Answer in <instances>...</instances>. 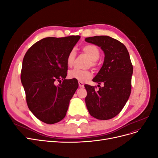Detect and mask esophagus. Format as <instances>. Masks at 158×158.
Instances as JSON below:
<instances>
[{"instance_id":"1","label":"esophagus","mask_w":158,"mask_h":158,"mask_svg":"<svg viewBox=\"0 0 158 158\" xmlns=\"http://www.w3.org/2000/svg\"><path fill=\"white\" fill-rule=\"evenodd\" d=\"M78 84H79V87H80V88H84V84L83 82H78Z\"/></svg>"}]
</instances>
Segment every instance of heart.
Returning a JSON list of instances; mask_svg holds the SVG:
<instances>
[{"label":"heart","mask_w":158,"mask_h":158,"mask_svg":"<svg viewBox=\"0 0 158 158\" xmlns=\"http://www.w3.org/2000/svg\"><path fill=\"white\" fill-rule=\"evenodd\" d=\"M82 51L90 59L89 66L95 65V61L98 60L100 56V51L98 47L94 45H87L83 47ZM76 58L75 49H72L68 55L66 63L69 66L73 64ZM69 77L70 79H74L78 82H87L92 77V73L89 70H83L80 69H73L69 72Z\"/></svg>","instance_id":"b5f03b06"}]
</instances>
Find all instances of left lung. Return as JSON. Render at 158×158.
Returning a JSON list of instances; mask_svg holds the SVG:
<instances>
[{"instance_id": "obj_1", "label": "left lung", "mask_w": 158, "mask_h": 158, "mask_svg": "<svg viewBox=\"0 0 158 158\" xmlns=\"http://www.w3.org/2000/svg\"><path fill=\"white\" fill-rule=\"evenodd\" d=\"M85 41L99 47L103 51V65L92 80L99 85V90L85 84V102L89 114L99 120L111 119L121 111L131 92L133 67L127 47L107 35L89 37Z\"/></svg>"}]
</instances>
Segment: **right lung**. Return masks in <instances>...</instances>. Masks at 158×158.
I'll use <instances>...</instances> for the list:
<instances>
[{"mask_svg": "<svg viewBox=\"0 0 158 158\" xmlns=\"http://www.w3.org/2000/svg\"><path fill=\"white\" fill-rule=\"evenodd\" d=\"M80 38L79 35L44 38L33 44L23 57L21 82L27 106L45 123H56L64 118L78 87L76 80L65 78L66 59ZM57 81L61 83L56 86Z\"/></svg>", "mask_w": 158, "mask_h": 158, "instance_id": "add662e5", "label": "right lung"}]
</instances>
